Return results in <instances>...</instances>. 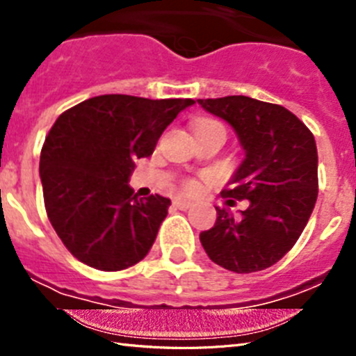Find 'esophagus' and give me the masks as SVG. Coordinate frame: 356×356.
<instances>
[{"mask_svg": "<svg viewBox=\"0 0 356 356\" xmlns=\"http://www.w3.org/2000/svg\"><path fill=\"white\" fill-rule=\"evenodd\" d=\"M172 205L176 207V209H180V210H187L188 207L193 205L191 201L185 200V197H175V201H172Z\"/></svg>", "mask_w": 356, "mask_h": 356, "instance_id": "1", "label": "esophagus"}]
</instances>
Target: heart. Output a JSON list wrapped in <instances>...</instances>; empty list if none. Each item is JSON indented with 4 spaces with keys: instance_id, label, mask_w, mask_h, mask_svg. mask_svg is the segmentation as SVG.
Instances as JSON below:
<instances>
[{
    "instance_id": "1",
    "label": "heart",
    "mask_w": 356,
    "mask_h": 356,
    "mask_svg": "<svg viewBox=\"0 0 356 356\" xmlns=\"http://www.w3.org/2000/svg\"><path fill=\"white\" fill-rule=\"evenodd\" d=\"M209 124H219V122H216V121H200L196 124V128H200V127H209ZM188 187L191 188H194V184H191L188 185Z\"/></svg>"
}]
</instances>
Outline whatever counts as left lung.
<instances>
[{
    "label": "left lung",
    "instance_id": "1",
    "mask_svg": "<svg viewBox=\"0 0 356 356\" xmlns=\"http://www.w3.org/2000/svg\"><path fill=\"white\" fill-rule=\"evenodd\" d=\"M203 110L234 128L244 159L222 191L228 205L248 200L234 216L217 210L201 232V246L217 266L234 273L262 271L300 238L317 200V147L312 131L280 105L248 96L197 99Z\"/></svg>",
    "mask_w": 356,
    "mask_h": 356
}]
</instances>
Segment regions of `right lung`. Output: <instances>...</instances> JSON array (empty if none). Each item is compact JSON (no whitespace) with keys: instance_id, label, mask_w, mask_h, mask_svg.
Here are the masks:
<instances>
[{"instance_id":"1","label":"right lung","mask_w":356,"mask_h":356,"mask_svg":"<svg viewBox=\"0 0 356 356\" xmlns=\"http://www.w3.org/2000/svg\"><path fill=\"white\" fill-rule=\"evenodd\" d=\"M191 105L193 99L105 94L56 119L39 175L49 222L72 257L99 271H121L149 253L171 200H140L128 181L135 160L149 156Z\"/></svg>"}]
</instances>
